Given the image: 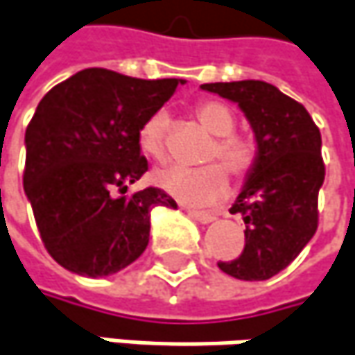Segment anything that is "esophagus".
Wrapping results in <instances>:
<instances>
[{"label": "esophagus", "instance_id": "1", "mask_svg": "<svg viewBox=\"0 0 355 355\" xmlns=\"http://www.w3.org/2000/svg\"><path fill=\"white\" fill-rule=\"evenodd\" d=\"M187 214L196 220V222L200 223H211L216 220V216L214 214H209V211H198V209H186Z\"/></svg>", "mask_w": 355, "mask_h": 355}]
</instances>
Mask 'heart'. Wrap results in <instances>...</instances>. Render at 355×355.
I'll return each instance as SVG.
<instances>
[{"instance_id": "heart-1", "label": "heart", "mask_w": 355, "mask_h": 355, "mask_svg": "<svg viewBox=\"0 0 355 355\" xmlns=\"http://www.w3.org/2000/svg\"><path fill=\"white\" fill-rule=\"evenodd\" d=\"M196 117L211 135L214 144L205 153V162H220L234 178L243 180L257 164V144L254 137L236 133V114L230 105L218 99H204L196 105ZM168 114L153 112L137 132V146L151 159L166 157ZM222 165V166H223ZM219 164L187 169L168 166L153 173V184L171 198L189 205H207L218 202L227 191V174Z\"/></svg>"}]
</instances>
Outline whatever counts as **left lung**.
Wrapping results in <instances>:
<instances>
[{"label":"left lung","instance_id":"obj_1","mask_svg":"<svg viewBox=\"0 0 355 355\" xmlns=\"http://www.w3.org/2000/svg\"><path fill=\"white\" fill-rule=\"evenodd\" d=\"M202 89L236 101L257 144V164L232 205L245 223V245L220 270L261 282L288 268L318 230V193L324 184L322 135L308 110L257 80L204 83Z\"/></svg>","mask_w":355,"mask_h":355}]
</instances>
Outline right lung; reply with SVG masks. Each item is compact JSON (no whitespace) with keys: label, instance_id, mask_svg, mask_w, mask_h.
Returning a JSON list of instances; mask_svg holds the SVG:
<instances>
[{"label":"right lung","instance_id":"obj_1","mask_svg":"<svg viewBox=\"0 0 355 355\" xmlns=\"http://www.w3.org/2000/svg\"><path fill=\"white\" fill-rule=\"evenodd\" d=\"M180 83L89 67L40 101L26 130L24 189L45 250L65 270L103 277L128 268L148 248L151 209L178 207L157 187L123 193L148 171L141 123Z\"/></svg>","mask_w":355,"mask_h":355}]
</instances>
